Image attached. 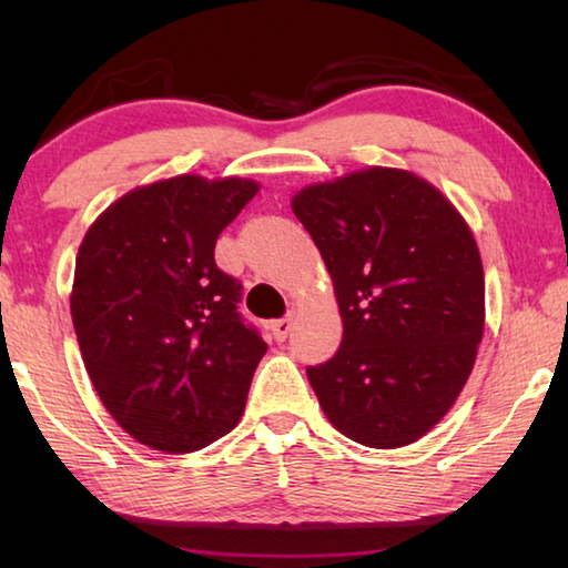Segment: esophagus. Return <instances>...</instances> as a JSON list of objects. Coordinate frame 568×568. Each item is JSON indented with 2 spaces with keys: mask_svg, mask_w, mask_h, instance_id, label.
<instances>
[{
  "mask_svg": "<svg viewBox=\"0 0 568 568\" xmlns=\"http://www.w3.org/2000/svg\"><path fill=\"white\" fill-rule=\"evenodd\" d=\"M291 328H293V315H285V318H277V321L271 323V331H273L277 343H283L287 338Z\"/></svg>",
  "mask_w": 568,
  "mask_h": 568,
  "instance_id": "1",
  "label": "esophagus"
}]
</instances>
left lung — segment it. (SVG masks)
<instances>
[{
	"mask_svg": "<svg viewBox=\"0 0 568 568\" xmlns=\"http://www.w3.org/2000/svg\"><path fill=\"white\" fill-rule=\"evenodd\" d=\"M293 213L333 277L343 341L307 365L325 416L355 444L428 434L466 386L484 335V267L458 210L406 170L297 192Z\"/></svg>",
	"mask_w": 568,
	"mask_h": 568,
	"instance_id": "obj_1",
	"label": "left lung"
}]
</instances>
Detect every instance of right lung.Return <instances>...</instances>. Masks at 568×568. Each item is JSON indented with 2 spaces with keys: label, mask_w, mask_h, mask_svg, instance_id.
Returning <instances> with one entry per match:
<instances>
[{
  "label": "right lung",
  "mask_w": 568,
  "mask_h": 568,
  "mask_svg": "<svg viewBox=\"0 0 568 568\" xmlns=\"http://www.w3.org/2000/svg\"><path fill=\"white\" fill-rule=\"evenodd\" d=\"M255 192L240 178L162 180L110 205L80 245L84 368L112 418L155 450H200L243 416L267 343L240 313L243 285L215 265V243Z\"/></svg>",
  "instance_id": "add662e5"
}]
</instances>
